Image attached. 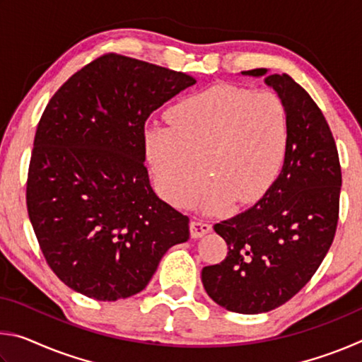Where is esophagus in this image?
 <instances>
[{
    "instance_id": "esophagus-1",
    "label": "esophagus",
    "mask_w": 362,
    "mask_h": 362,
    "mask_svg": "<svg viewBox=\"0 0 362 362\" xmlns=\"http://www.w3.org/2000/svg\"><path fill=\"white\" fill-rule=\"evenodd\" d=\"M212 230V225L209 222H204V220H192L189 223V233H192V238H201L204 236L206 233Z\"/></svg>"
}]
</instances>
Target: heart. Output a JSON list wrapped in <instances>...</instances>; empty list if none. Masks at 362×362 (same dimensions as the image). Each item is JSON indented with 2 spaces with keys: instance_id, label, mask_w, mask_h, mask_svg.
Returning <instances> with one entry per match:
<instances>
[{
  "instance_id": "obj_1",
  "label": "heart",
  "mask_w": 362,
  "mask_h": 362,
  "mask_svg": "<svg viewBox=\"0 0 362 362\" xmlns=\"http://www.w3.org/2000/svg\"><path fill=\"white\" fill-rule=\"evenodd\" d=\"M169 121L145 132V150L159 188L174 204L193 198L204 173L211 175L199 196L206 211H223L233 199L255 203L284 168L289 119L276 94L212 86L175 103Z\"/></svg>"
}]
</instances>
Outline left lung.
I'll return each mask as SVG.
<instances>
[{
	"instance_id": "1",
	"label": "left lung",
	"mask_w": 362,
	"mask_h": 362,
	"mask_svg": "<svg viewBox=\"0 0 362 362\" xmlns=\"http://www.w3.org/2000/svg\"><path fill=\"white\" fill-rule=\"evenodd\" d=\"M265 69L244 71L263 76ZM289 119V148L278 180L259 203L214 225L228 246L201 272L214 302L243 315L267 313L313 278L339 223L341 169L332 131L320 107L293 79L269 75Z\"/></svg>"
}]
</instances>
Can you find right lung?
Listing matches in <instances>:
<instances>
[{
    "mask_svg": "<svg viewBox=\"0 0 362 362\" xmlns=\"http://www.w3.org/2000/svg\"><path fill=\"white\" fill-rule=\"evenodd\" d=\"M196 79L108 52L49 100L35 134L27 209L49 268L102 302L144 291L189 218L158 198L145 166V121Z\"/></svg>",
    "mask_w": 362,
    "mask_h": 362,
    "instance_id": "add662e5",
    "label": "right lung"
}]
</instances>
